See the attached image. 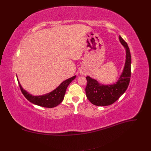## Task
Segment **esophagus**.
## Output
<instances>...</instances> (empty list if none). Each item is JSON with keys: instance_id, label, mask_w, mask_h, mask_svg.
Returning a JSON list of instances; mask_svg holds the SVG:
<instances>
[{"instance_id": "obj_1", "label": "esophagus", "mask_w": 151, "mask_h": 151, "mask_svg": "<svg viewBox=\"0 0 151 151\" xmlns=\"http://www.w3.org/2000/svg\"><path fill=\"white\" fill-rule=\"evenodd\" d=\"M81 74H83V72H81Z\"/></svg>"}]
</instances>
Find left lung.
Instances as JSON below:
<instances>
[{
  "label": "left lung",
  "instance_id": "obj_1",
  "mask_svg": "<svg viewBox=\"0 0 151 151\" xmlns=\"http://www.w3.org/2000/svg\"><path fill=\"white\" fill-rule=\"evenodd\" d=\"M120 42L126 50V60L121 76L116 84L101 85L97 81L87 76L86 93L89 101L96 106H108L115 103L125 92L131 76V55L129 47L120 36Z\"/></svg>",
  "mask_w": 151,
  "mask_h": 151
}]
</instances>
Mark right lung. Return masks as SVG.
I'll return each instance as SVG.
<instances>
[{
	"mask_svg": "<svg viewBox=\"0 0 151 151\" xmlns=\"http://www.w3.org/2000/svg\"><path fill=\"white\" fill-rule=\"evenodd\" d=\"M76 76L63 81L57 88L52 91L51 93L43 96H35L29 94L24 89H22L19 81H18V83H19L22 93L23 94L24 97L29 101L42 107L53 108L57 106L59 104H60L63 101L67 88L71 83L72 81L74 80Z\"/></svg>",
	"mask_w": 151,
	"mask_h": 151,
	"instance_id": "add662e5",
	"label": "right lung"
}]
</instances>
